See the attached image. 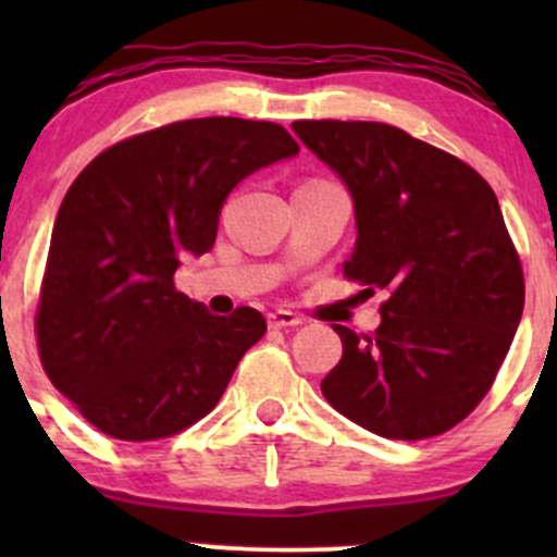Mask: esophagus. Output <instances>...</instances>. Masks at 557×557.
<instances>
[{
	"label": "esophagus",
	"mask_w": 557,
	"mask_h": 557,
	"mask_svg": "<svg viewBox=\"0 0 557 557\" xmlns=\"http://www.w3.org/2000/svg\"><path fill=\"white\" fill-rule=\"evenodd\" d=\"M269 325L272 329H294V325H301V318L290 310H272L267 314Z\"/></svg>",
	"instance_id": "obj_1"
}]
</instances>
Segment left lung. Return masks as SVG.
I'll use <instances>...</instances> for the list:
<instances>
[{"label": "left lung", "instance_id": "obj_1", "mask_svg": "<svg viewBox=\"0 0 557 557\" xmlns=\"http://www.w3.org/2000/svg\"><path fill=\"white\" fill-rule=\"evenodd\" d=\"M347 185L356 247L342 263L385 294L374 336L334 325L342 361L325 401L385 440H429L466 418L515 339L525 285L491 185L445 150L387 123L296 121Z\"/></svg>", "mask_w": 557, "mask_h": 557}]
</instances>
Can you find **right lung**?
Here are the masks:
<instances>
[{"label":"right lung","mask_w":557,"mask_h":557,"mask_svg":"<svg viewBox=\"0 0 557 557\" xmlns=\"http://www.w3.org/2000/svg\"><path fill=\"white\" fill-rule=\"evenodd\" d=\"M277 123L194 117L112 145L77 174L50 237L37 307L50 383L107 436L150 442L205 418L267 331L174 290L183 258L210 250L226 196L294 159Z\"/></svg>","instance_id":"right-lung-1"}]
</instances>
